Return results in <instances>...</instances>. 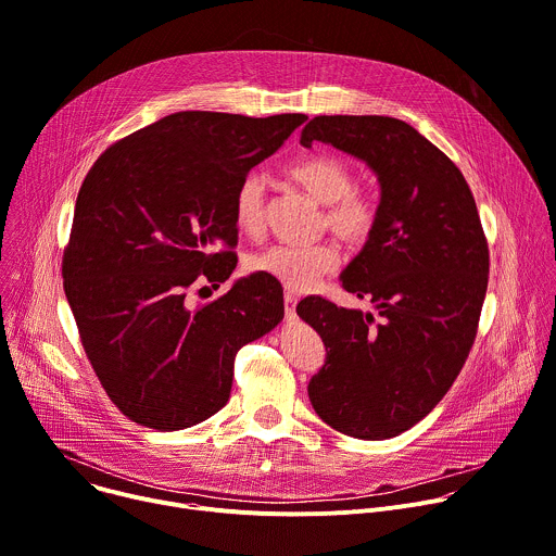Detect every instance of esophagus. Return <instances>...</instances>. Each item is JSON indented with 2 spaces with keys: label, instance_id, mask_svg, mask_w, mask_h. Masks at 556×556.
<instances>
[{
  "label": "esophagus",
  "instance_id": "34e87169",
  "mask_svg": "<svg viewBox=\"0 0 556 556\" xmlns=\"http://www.w3.org/2000/svg\"><path fill=\"white\" fill-rule=\"evenodd\" d=\"M283 307H286V316L288 319H294V307H296V296L292 292L283 294Z\"/></svg>",
  "mask_w": 556,
  "mask_h": 556
}]
</instances>
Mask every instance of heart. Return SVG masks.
<instances>
[{
	"label": "heart",
	"mask_w": 556,
	"mask_h": 556,
	"mask_svg": "<svg viewBox=\"0 0 556 556\" xmlns=\"http://www.w3.org/2000/svg\"><path fill=\"white\" fill-rule=\"evenodd\" d=\"M288 176L319 204H326L324 224L348 247H363L374 235L376 204L354 191L352 169L334 155H307L288 167ZM266 219V185L249 174L232 193V222L242 235L260 237ZM339 266V249L332 242L307 247L275 244L249 257V268L268 275L292 292L312 288Z\"/></svg>",
	"instance_id": "b5f03b06"
}]
</instances>
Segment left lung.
<instances>
[{"label": "left lung", "instance_id": "1", "mask_svg": "<svg viewBox=\"0 0 556 556\" xmlns=\"http://www.w3.org/2000/svg\"><path fill=\"white\" fill-rule=\"evenodd\" d=\"M316 140L363 161L380 202L374 235L341 273L376 314L321 296L296 305L326 345L307 395L332 429L384 440L420 422L457 378L478 334L489 244L462 172L405 121L314 116L301 144Z\"/></svg>", "mask_w": 556, "mask_h": 556}]
</instances>
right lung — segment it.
Masks as SVG:
<instances>
[{"label": "right lung", "instance_id": "obj_1", "mask_svg": "<svg viewBox=\"0 0 556 556\" xmlns=\"http://www.w3.org/2000/svg\"><path fill=\"white\" fill-rule=\"evenodd\" d=\"M305 118L176 112L114 142L86 176L63 288L86 354L129 420L178 431L211 418L230 395L237 350L283 319L273 277H240L198 307L189 290L232 275V193Z\"/></svg>", "mask_w": 556, "mask_h": 556}]
</instances>
